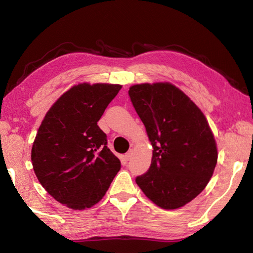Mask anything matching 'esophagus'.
I'll return each instance as SVG.
<instances>
[{"mask_svg":"<svg viewBox=\"0 0 253 253\" xmlns=\"http://www.w3.org/2000/svg\"><path fill=\"white\" fill-rule=\"evenodd\" d=\"M131 156H132V151H129V152L125 154V160L126 161H129L130 158H131Z\"/></svg>","mask_w":253,"mask_h":253,"instance_id":"esophagus-1","label":"esophagus"}]
</instances>
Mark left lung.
I'll use <instances>...</instances> for the list:
<instances>
[{
    "mask_svg": "<svg viewBox=\"0 0 253 253\" xmlns=\"http://www.w3.org/2000/svg\"><path fill=\"white\" fill-rule=\"evenodd\" d=\"M128 93L153 146L151 168L137 185L157 207L182 208L208 185L217 162L207 118L169 83L134 84Z\"/></svg>",
    "mask_w": 253,
    "mask_h": 253,
    "instance_id": "1",
    "label": "left lung"
}]
</instances>
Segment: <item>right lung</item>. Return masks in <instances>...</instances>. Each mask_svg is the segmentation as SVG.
Here are the masks:
<instances>
[{"label":"right lung","instance_id":"1","mask_svg":"<svg viewBox=\"0 0 253 253\" xmlns=\"http://www.w3.org/2000/svg\"><path fill=\"white\" fill-rule=\"evenodd\" d=\"M121 89L111 84L74 85L51 106L37 132L34 173L54 200L72 210L99 202L121 169L97 125Z\"/></svg>","mask_w":253,"mask_h":253}]
</instances>
